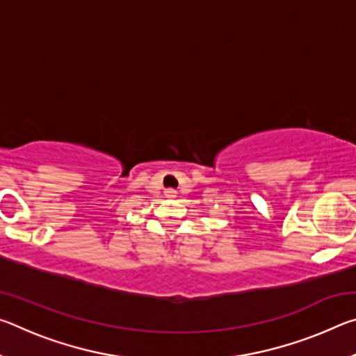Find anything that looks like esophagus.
<instances>
[{
  "label": "esophagus",
  "mask_w": 356,
  "mask_h": 356,
  "mask_svg": "<svg viewBox=\"0 0 356 356\" xmlns=\"http://www.w3.org/2000/svg\"><path fill=\"white\" fill-rule=\"evenodd\" d=\"M165 195H166L168 197H176V196H177V191L174 190V188H168V190L165 191Z\"/></svg>",
  "instance_id": "obj_1"
}]
</instances>
